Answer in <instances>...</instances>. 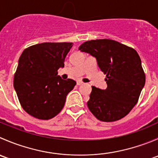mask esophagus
<instances>
[{"instance_id":"34e87169","label":"esophagus","mask_w":158,"mask_h":158,"mask_svg":"<svg viewBox=\"0 0 158 158\" xmlns=\"http://www.w3.org/2000/svg\"><path fill=\"white\" fill-rule=\"evenodd\" d=\"M83 84V82H82V81H77V85H81Z\"/></svg>"}]
</instances>
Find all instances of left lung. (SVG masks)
<instances>
[{
	"instance_id": "left-lung-1",
	"label": "left lung",
	"mask_w": 158,
	"mask_h": 158,
	"mask_svg": "<svg viewBox=\"0 0 158 158\" xmlns=\"http://www.w3.org/2000/svg\"><path fill=\"white\" fill-rule=\"evenodd\" d=\"M79 49L95 57L106 75L107 89L92 86L89 109L102 122L120 120L137 104L145 84L139 55L131 47L109 39L86 41Z\"/></svg>"
}]
</instances>
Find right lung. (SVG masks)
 Wrapping results in <instances>:
<instances>
[{"mask_svg":"<svg viewBox=\"0 0 158 158\" xmlns=\"http://www.w3.org/2000/svg\"><path fill=\"white\" fill-rule=\"evenodd\" d=\"M72 47L73 43H43L22 52L14 87L22 108L30 115L48 120L63 109L66 95L76 82L62 79L57 70L64 66Z\"/></svg>","mask_w":158,"mask_h":158,"instance_id":"obj_1","label":"right lung"}]
</instances>
